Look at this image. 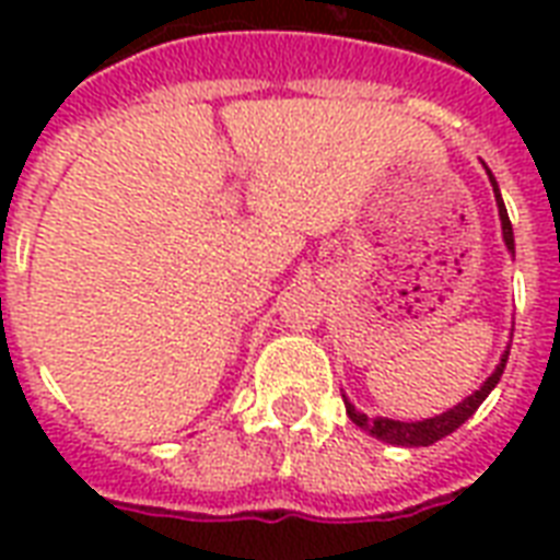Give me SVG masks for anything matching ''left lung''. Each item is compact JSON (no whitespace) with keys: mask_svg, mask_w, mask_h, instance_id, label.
I'll use <instances>...</instances> for the list:
<instances>
[{"mask_svg":"<svg viewBox=\"0 0 560 560\" xmlns=\"http://www.w3.org/2000/svg\"><path fill=\"white\" fill-rule=\"evenodd\" d=\"M486 171H488V165H486ZM488 179H491V188H494L497 211H500V226H503V241H505V246H509V253L514 255L512 220H509L505 202H503V197H500V186H497V179L491 171H488ZM509 349H512V346H505L503 358H500V363H497L494 372L488 374L486 381H482V386H479L474 395H468V398L462 400V404H456V407H451L447 412H442V416L424 418V421H395V418H381V416L369 418L366 412L354 409V404H351V400L342 395V400H346V412H349V418L360 427V430H366L369 435L381 439V442L398 444V447H427V444H433V442H439V439H444V435H451L453 430H459V427L465 424V421H468L474 412H477L479 404H482V400L491 395V389H494L497 383H500V377H503V369H505V363H509Z\"/></svg>","mask_w":560,"mask_h":560,"instance_id":"8db88e82","label":"left lung"}]
</instances>
